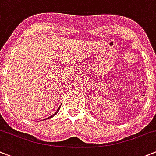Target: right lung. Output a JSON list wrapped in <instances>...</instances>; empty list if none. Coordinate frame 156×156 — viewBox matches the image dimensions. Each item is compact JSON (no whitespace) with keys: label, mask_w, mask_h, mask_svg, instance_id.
<instances>
[{"label":"right lung","mask_w":156,"mask_h":156,"mask_svg":"<svg viewBox=\"0 0 156 156\" xmlns=\"http://www.w3.org/2000/svg\"><path fill=\"white\" fill-rule=\"evenodd\" d=\"M59 108H60V107H59V108H58V110H57V111H55V113H54V114H52V115H51V116H50V117H48V118H46V119H49V118H52V117H54V116H55V114H57V113H58V111H59ZM46 119H45V120H46Z\"/></svg>","instance_id":"right-lung-1"}]
</instances>
